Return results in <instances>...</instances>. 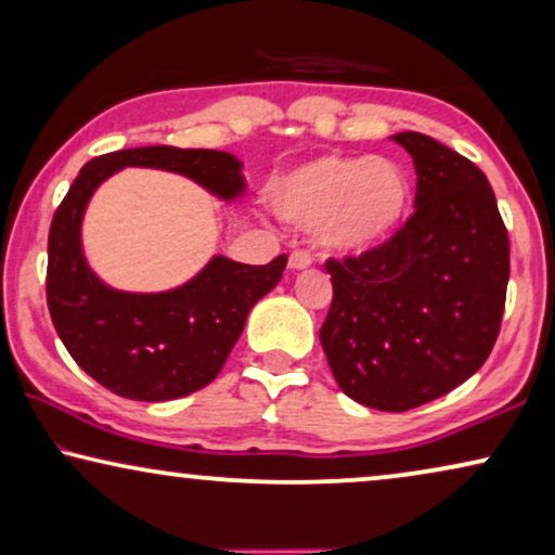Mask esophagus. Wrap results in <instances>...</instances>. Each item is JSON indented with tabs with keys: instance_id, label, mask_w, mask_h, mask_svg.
I'll use <instances>...</instances> for the list:
<instances>
[{
	"instance_id": "34e87169",
	"label": "esophagus",
	"mask_w": 555,
	"mask_h": 555,
	"mask_svg": "<svg viewBox=\"0 0 555 555\" xmlns=\"http://www.w3.org/2000/svg\"><path fill=\"white\" fill-rule=\"evenodd\" d=\"M310 262H313V260H310V255L308 253H300V249H298V253H293L291 257H287V268H291L293 272L308 270Z\"/></svg>"
}]
</instances>
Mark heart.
<instances>
[{
	"instance_id": "b5f03b06",
	"label": "heart",
	"mask_w": 555,
	"mask_h": 555,
	"mask_svg": "<svg viewBox=\"0 0 555 555\" xmlns=\"http://www.w3.org/2000/svg\"><path fill=\"white\" fill-rule=\"evenodd\" d=\"M280 219L336 253H363L389 240L404 222L409 179L382 156L328 154L283 173L268 189Z\"/></svg>"
}]
</instances>
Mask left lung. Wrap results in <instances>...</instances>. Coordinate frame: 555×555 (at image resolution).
Returning a JSON list of instances; mask_svg holds the SVG:
<instances>
[{"mask_svg":"<svg viewBox=\"0 0 555 555\" xmlns=\"http://www.w3.org/2000/svg\"><path fill=\"white\" fill-rule=\"evenodd\" d=\"M391 139L414 158V215L382 245L325 260L333 300L321 344L346 397L406 412L488 361L511 245L490 181L469 158L424 133Z\"/></svg>","mask_w":555,"mask_h":555,"instance_id":"1","label":"left lung"}]
</instances>
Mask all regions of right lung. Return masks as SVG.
<instances>
[{"label": "right lung", "instance_id": "obj_1", "mask_svg": "<svg viewBox=\"0 0 555 555\" xmlns=\"http://www.w3.org/2000/svg\"><path fill=\"white\" fill-rule=\"evenodd\" d=\"M124 166L184 173L222 199L245 192V179L242 164L227 151L124 149L82 166L52 217L48 308L67 353L118 397L169 401L215 382L245 328L247 313L283 278L287 257L242 264L217 255L199 275L173 291H113L82 257L80 222L98 184Z\"/></svg>", "mask_w": 555, "mask_h": 555}]
</instances>
